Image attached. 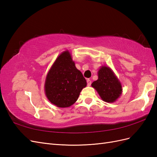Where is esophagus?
Returning <instances> with one entry per match:
<instances>
[{
	"mask_svg": "<svg viewBox=\"0 0 157 157\" xmlns=\"http://www.w3.org/2000/svg\"><path fill=\"white\" fill-rule=\"evenodd\" d=\"M86 82H87V85L88 86H90V85H91V84H92V82H91V80H90V79H88L87 80H86Z\"/></svg>",
	"mask_w": 157,
	"mask_h": 157,
	"instance_id": "1",
	"label": "esophagus"
}]
</instances>
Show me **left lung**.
<instances>
[{"label": "left lung", "instance_id": "8db88e82", "mask_svg": "<svg viewBox=\"0 0 157 157\" xmlns=\"http://www.w3.org/2000/svg\"><path fill=\"white\" fill-rule=\"evenodd\" d=\"M98 78L92 84L103 101L113 103L120 98L122 92V84L113 70L103 65L98 71Z\"/></svg>", "mask_w": 157, "mask_h": 157}]
</instances>
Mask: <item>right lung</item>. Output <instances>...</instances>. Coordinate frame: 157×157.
Segmentation results:
<instances>
[{
	"label": "right lung",
	"mask_w": 157,
	"mask_h": 157,
	"mask_svg": "<svg viewBox=\"0 0 157 157\" xmlns=\"http://www.w3.org/2000/svg\"><path fill=\"white\" fill-rule=\"evenodd\" d=\"M86 80L75 67L69 50L59 55L46 75L44 92L49 101L60 108L69 107L77 101Z\"/></svg>",
	"instance_id": "obj_1"
}]
</instances>
